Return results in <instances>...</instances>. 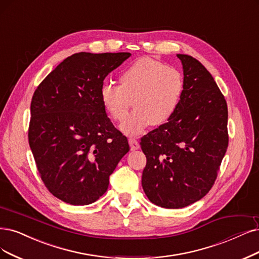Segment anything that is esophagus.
Instances as JSON below:
<instances>
[{
    "label": "esophagus",
    "instance_id": "34e87169",
    "mask_svg": "<svg viewBox=\"0 0 259 259\" xmlns=\"http://www.w3.org/2000/svg\"><path fill=\"white\" fill-rule=\"evenodd\" d=\"M129 144H130L131 150H137L140 148V144L136 138H129Z\"/></svg>",
    "mask_w": 259,
    "mask_h": 259
}]
</instances>
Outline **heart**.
Returning <instances> with one entry per match:
<instances>
[{
	"mask_svg": "<svg viewBox=\"0 0 259 259\" xmlns=\"http://www.w3.org/2000/svg\"><path fill=\"white\" fill-rule=\"evenodd\" d=\"M119 85L104 83L100 100L105 111L115 121L126 118L129 109L135 107L121 124L126 135H139L152 123H166L178 108L184 91L180 72L151 57H141L119 74Z\"/></svg>",
	"mask_w": 259,
	"mask_h": 259,
	"instance_id": "b5f03b06",
	"label": "heart"
}]
</instances>
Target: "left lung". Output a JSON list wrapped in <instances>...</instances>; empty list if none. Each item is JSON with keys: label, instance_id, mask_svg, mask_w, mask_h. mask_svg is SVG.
<instances>
[{"label": "left lung", "instance_id": "8db88e82", "mask_svg": "<svg viewBox=\"0 0 259 259\" xmlns=\"http://www.w3.org/2000/svg\"><path fill=\"white\" fill-rule=\"evenodd\" d=\"M184 91L166 123L141 139L147 162L142 186L151 203L178 209L212 188L228 146L227 104L212 75L194 57L177 54Z\"/></svg>", "mask_w": 259, "mask_h": 259}]
</instances>
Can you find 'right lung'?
Segmentation results:
<instances>
[{"mask_svg": "<svg viewBox=\"0 0 259 259\" xmlns=\"http://www.w3.org/2000/svg\"><path fill=\"white\" fill-rule=\"evenodd\" d=\"M131 54L80 52L67 57L36 89L28 143L46 188L63 202H96L130 147L100 100L103 80Z\"/></svg>", "mask_w": 259, "mask_h": 259, "instance_id": "add662e5", "label": "right lung"}]
</instances>
